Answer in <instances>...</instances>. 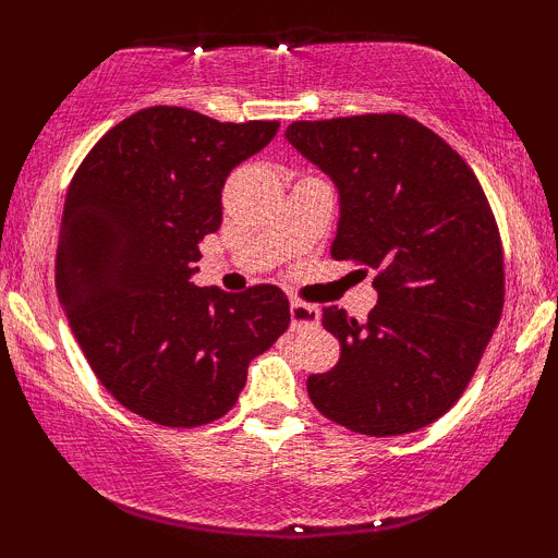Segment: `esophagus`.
Masks as SVG:
<instances>
[{
    "label": "esophagus",
    "mask_w": 558,
    "mask_h": 558,
    "mask_svg": "<svg viewBox=\"0 0 558 558\" xmlns=\"http://www.w3.org/2000/svg\"><path fill=\"white\" fill-rule=\"evenodd\" d=\"M289 315H292L294 330H304V327L319 325V310L315 307V304L292 302V304H289Z\"/></svg>",
    "instance_id": "obj_1"
}]
</instances>
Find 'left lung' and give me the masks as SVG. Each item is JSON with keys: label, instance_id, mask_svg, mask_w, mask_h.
<instances>
[{"label": "left lung", "instance_id": "1", "mask_svg": "<svg viewBox=\"0 0 558 558\" xmlns=\"http://www.w3.org/2000/svg\"><path fill=\"white\" fill-rule=\"evenodd\" d=\"M287 142L340 195L332 258L376 271L363 323L325 307L340 340L332 371L307 378L319 414L368 437L437 422L477 371L502 312V248L468 162L403 113L294 121Z\"/></svg>", "mask_w": 558, "mask_h": 558}]
</instances>
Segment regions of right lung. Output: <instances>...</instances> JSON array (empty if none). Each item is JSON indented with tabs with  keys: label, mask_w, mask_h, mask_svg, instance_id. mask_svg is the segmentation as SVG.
I'll use <instances>...</instances> for the list:
<instances>
[{
	"label": "right lung",
	"mask_w": 558,
	"mask_h": 558,
	"mask_svg": "<svg viewBox=\"0 0 558 558\" xmlns=\"http://www.w3.org/2000/svg\"><path fill=\"white\" fill-rule=\"evenodd\" d=\"M277 132L151 106L109 129L68 187L58 300L96 378L147 422L190 429L228 414L248 363L289 327L279 287L193 284L226 178Z\"/></svg>",
	"instance_id": "add662e5"
}]
</instances>
